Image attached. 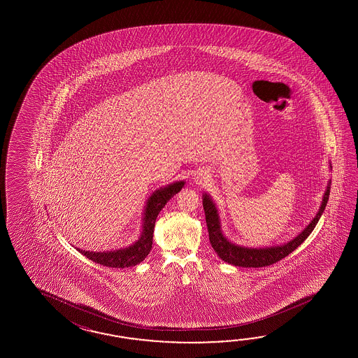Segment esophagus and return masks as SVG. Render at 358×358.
<instances>
[{
	"label": "esophagus",
	"mask_w": 358,
	"mask_h": 358,
	"mask_svg": "<svg viewBox=\"0 0 358 358\" xmlns=\"http://www.w3.org/2000/svg\"><path fill=\"white\" fill-rule=\"evenodd\" d=\"M205 176V174H197V176H196L194 179H196V182H202L206 179Z\"/></svg>",
	"instance_id": "1"
}]
</instances>
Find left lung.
<instances>
[{"label": "left lung", "mask_w": 358, "mask_h": 358, "mask_svg": "<svg viewBox=\"0 0 358 358\" xmlns=\"http://www.w3.org/2000/svg\"><path fill=\"white\" fill-rule=\"evenodd\" d=\"M330 185H331V180L327 182V192L324 194L319 213H316V216L312 219L308 227L304 229L299 236L284 245L266 247V248H245V247H239L236 244L230 243L221 233L220 221H219V215L215 203L211 201V198L205 194L203 210H205L206 224H207V230L210 236V243L213 245V251L219 255V257L222 261L241 267L270 266L275 262L287 257L289 253L297 248L298 245L303 243L307 236L311 234L312 230L316 227L317 221L320 220L321 215L327 207V199L330 194Z\"/></svg>", "instance_id": "8db88e82"}]
</instances>
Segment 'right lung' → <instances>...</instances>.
<instances>
[{"label": "right lung", "mask_w": 358, "mask_h": 358, "mask_svg": "<svg viewBox=\"0 0 358 358\" xmlns=\"http://www.w3.org/2000/svg\"><path fill=\"white\" fill-rule=\"evenodd\" d=\"M182 187H184V182H173L168 187L161 188L153 193L145 206V224H143L142 236L133 245H129L128 248H124V250L111 252H88L82 251L79 248L76 250L83 253L87 259H92L93 262L103 266L115 267V268L136 266L148 256V253L152 248L153 229H155L157 215L164 208V206L168 203V201H170V198L176 196Z\"/></svg>", "instance_id": "obj_1"}]
</instances>
